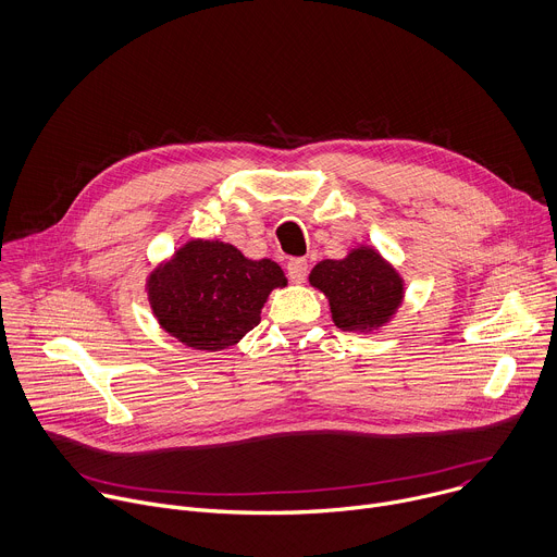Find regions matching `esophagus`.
Returning <instances> with one entry per match:
<instances>
[{"instance_id": "obj_1", "label": "esophagus", "mask_w": 557, "mask_h": 557, "mask_svg": "<svg viewBox=\"0 0 557 557\" xmlns=\"http://www.w3.org/2000/svg\"><path fill=\"white\" fill-rule=\"evenodd\" d=\"M307 261L305 259H292L287 263V276L292 283H302L307 278Z\"/></svg>"}]
</instances>
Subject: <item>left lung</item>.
<instances>
[{"instance_id":"obj_1","label":"left lung","mask_w":557,"mask_h":557,"mask_svg":"<svg viewBox=\"0 0 557 557\" xmlns=\"http://www.w3.org/2000/svg\"><path fill=\"white\" fill-rule=\"evenodd\" d=\"M309 285L329 300L333 324L356 333H377L395 318L406 296L395 265L364 244L351 248L345 259L315 263Z\"/></svg>"}]
</instances>
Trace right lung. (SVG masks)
Here are the masks:
<instances>
[{
    "mask_svg": "<svg viewBox=\"0 0 557 557\" xmlns=\"http://www.w3.org/2000/svg\"><path fill=\"white\" fill-rule=\"evenodd\" d=\"M287 278L272 259H248L233 244L190 239L147 276L158 324L182 345L221 351L261 322V309Z\"/></svg>",
    "mask_w": 557,
    "mask_h": 557,
    "instance_id": "right-lung-1",
    "label": "right lung"
}]
</instances>
